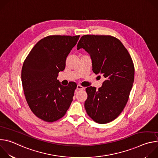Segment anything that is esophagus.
<instances>
[{"label": "esophagus", "instance_id": "esophagus-1", "mask_svg": "<svg viewBox=\"0 0 158 158\" xmlns=\"http://www.w3.org/2000/svg\"><path fill=\"white\" fill-rule=\"evenodd\" d=\"M76 89H77V90H79V91H81V90H83V89H84V87H82V85H77V87H76Z\"/></svg>", "mask_w": 158, "mask_h": 158}]
</instances>
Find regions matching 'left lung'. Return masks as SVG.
I'll return each instance as SVG.
<instances>
[{"mask_svg":"<svg viewBox=\"0 0 158 158\" xmlns=\"http://www.w3.org/2000/svg\"><path fill=\"white\" fill-rule=\"evenodd\" d=\"M84 49L92 60L93 71L106 80L98 90L85 89L84 107L95 122L106 124L115 119L128 101L134 79L132 60L122 42L110 35H83L77 49Z\"/></svg>","mask_w":158,"mask_h":158,"instance_id":"1","label":"left lung"}]
</instances>
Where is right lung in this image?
Here are the masks:
<instances>
[{"label":"right lung","instance_id":"add662e5","mask_svg":"<svg viewBox=\"0 0 158 158\" xmlns=\"http://www.w3.org/2000/svg\"><path fill=\"white\" fill-rule=\"evenodd\" d=\"M79 35H50L40 40L22 68V87L33 113L46 122L63 117L69 109L76 84L64 86L57 79Z\"/></svg>","mask_w":158,"mask_h":158}]
</instances>
